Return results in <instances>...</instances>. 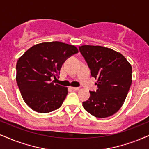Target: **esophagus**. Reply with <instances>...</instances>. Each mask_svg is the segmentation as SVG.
Listing matches in <instances>:
<instances>
[{
	"instance_id": "esophagus-1",
	"label": "esophagus",
	"mask_w": 149,
	"mask_h": 149,
	"mask_svg": "<svg viewBox=\"0 0 149 149\" xmlns=\"http://www.w3.org/2000/svg\"><path fill=\"white\" fill-rule=\"evenodd\" d=\"M70 88L72 90V91H78V90H79V88H76V87H71Z\"/></svg>"
}]
</instances>
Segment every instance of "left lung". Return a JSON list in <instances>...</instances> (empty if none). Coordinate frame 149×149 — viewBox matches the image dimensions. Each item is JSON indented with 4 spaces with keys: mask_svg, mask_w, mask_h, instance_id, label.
I'll use <instances>...</instances> for the list:
<instances>
[{
    "mask_svg": "<svg viewBox=\"0 0 149 149\" xmlns=\"http://www.w3.org/2000/svg\"><path fill=\"white\" fill-rule=\"evenodd\" d=\"M80 52L87 62L98 89L90 91L83 102L86 111L98 118L111 116L124 104L132 83V67L122 54L111 48L82 45Z\"/></svg>",
    "mask_w": 149,
    "mask_h": 149,
    "instance_id": "obj_1",
    "label": "left lung"
}]
</instances>
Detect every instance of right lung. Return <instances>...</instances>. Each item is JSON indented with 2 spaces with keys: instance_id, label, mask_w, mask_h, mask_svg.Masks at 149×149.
I'll list each match as a JSON object with an SVG mask.
<instances>
[{
  "instance_id": "right-lung-1",
  "label": "right lung",
  "mask_w": 149,
  "mask_h": 149,
  "mask_svg": "<svg viewBox=\"0 0 149 149\" xmlns=\"http://www.w3.org/2000/svg\"><path fill=\"white\" fill-rule=\"evenodd\" d=\"M78 53L74 45L58 41L36 44L16 63V83L24 102L34 111L47 113L58 109L68 95L67 87L51 79L60 74L65 61Z\"/></svg>"
}]
</instances>
